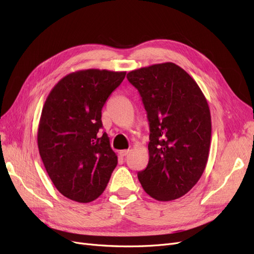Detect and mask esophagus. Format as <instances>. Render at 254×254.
Masks as SVG:
<instances>
[{
    "mask_svg": "<svg viewBox=\"0 0 254 254\" xmlns=\"http://www.w3.org/2000/svg\"><path fill=\"white\" fill-rule=\"evenodd\" d=\"M128 152H129V150H121L120 152H119V154H120V156H127V154H128Z\"/></svg>",
    "mask_w": 254,
    "mask_h": 254,
    "instance_id": "1",
    "label": "esophagus"
}]
</instances>
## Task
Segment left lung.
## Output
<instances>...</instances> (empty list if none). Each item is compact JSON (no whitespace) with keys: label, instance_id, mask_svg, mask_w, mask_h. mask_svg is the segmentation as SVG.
Listing matches in <instances>:
<instances>
[{"label":"left lung","instance_id":"8db88e82","mask_svg":"<svg viewBox=\"0 0 254 254\" xmlns=\"http://www.w3.org/2000/svg\"><path fill=\"white\" fill-rule=\"evenodd\" d=\"M139 91L150 127L149 163L138 180L157 201L182 197L203 173L211 144L212 121L198 84L173 63L128 72Z\"/></svg>","mask_w":254,"mask_h":254}]
</instances>
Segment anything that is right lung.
Returning <instances> with one entry per match:
<instances>
[{"label":"right lung","instance_id":"obj_1","mask_svg":"<svg viewBox=\"0 0 254 254\" xmlns=\"http://www.w3.org/2000/svg\"><path fill=\"white\" fill-rule=\"evenodd\" d=\"M127 72L87 69L63 77L43 105L37 142L48 175L64 197L88 203L101 195L118 164L101 133L102 107Z\"/></svg>","mask_w":254,"mask_h":254}]
</instances>
